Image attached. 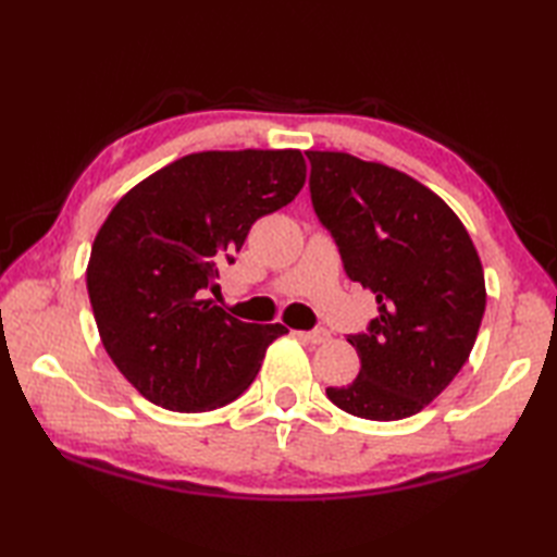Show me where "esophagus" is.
<instances>
[{
	"instance_id": "1",
	"label": "esophagus",
	"mask_w": 557,
	"mask_h": 557,
	"mask_svg": "<svg viewBox=\"0 0 557 557\" xmlns=\"http://www.w3.org/2000/svg\"><path fill=\"white\" fill-rule=\"evenodd\" d=\"M304 339H309L311 345H325L330 339V333L325 327H318V330H309V333H299Z\"/></svg>"
}]
</instances>
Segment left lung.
I'll return each mask as SVG.
<instances>
[{"label":"left lung","mask_w":557,"mask_h":557,"mask_svg":"<svg viewBox=\"0 0 557 557\" xmlns=\"http://www.w3.org/2000/svg\"><path fill=\"white\" fill-rule=\"evenodd\" d=\"M311 200L351 282L375 294L369 330L349 335L361 371L327 387L333 405L371 421L419 413L474 347L486 282L469 232L409 174L349 152L309 150Z\"/></svg>","instance_id":"1"}]
</instances>
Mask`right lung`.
<instances>
[{
	"label": "right lung",
	"mask_w": 557,
	"mask_h": 557,
	"mask_svg": "<svg viewBox=\"0 0 557 557\" xmlns=\"http://www.w3.org/2000/svg\"><path fill=\"white\" fill-rule=\"evenodd\" d=\"M304 182L301 150L191 152L136 184L102 222L86 270L92 315L104 351L152 405H230L289 333L206 297L251 224L292 203Z\"/></svg>",
	"instance_id": "1"
}]
</instances>
